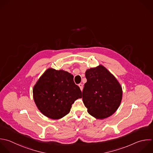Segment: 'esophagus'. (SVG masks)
Instances as JSON below:
<instances>
[{
  "mask_svg": "<svg viewBox=\"0 0 153 153\" xmlns=\"http://www.w3.org/2000/svg\"><path fill=\"white\" fill-rule=\"evenodd\" d=\"M78 85H79V88H80L81 90L82 91V89H83V84H81V83H80V84H78Z\"/></svg>",
  "mask_w": 153,
  "mask_h": 153,
  "instance_id": "1",
  "label": "esophagus"
}]
</instances>
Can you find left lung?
I'll return each instance as SVG.
<instances>
[{
  "label": "left lung",
  "mask_w": 153,
  "mask_h": 153,
  "mask_svg": "<svg viewBox=\"0 0 153 153\" xmlns=\"http://www.w3.org/2000/svg\"><path fill=\"white\" fill-rule=\"evenodd\" d=\"M85 78L82 96L87 112L97 119L112 115L122 99V88L118 81L102 65L87 70Z\"/></svg>",
  "instance_id": "obj_1"
}]
</instances>
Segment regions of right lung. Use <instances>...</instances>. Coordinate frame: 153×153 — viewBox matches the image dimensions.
I'll return each instance as SVG.
<instances>
[{"mask_svg": "<svg viewBox=\"0 0 153 153\" xmlns=\"http://www.w3.org/2000/svg\"><path fill=\"white\" fill-rule=\"evenodd\" d=\"M33 99L39 110L52 119L69 113L75 100L81 97V91L74 76L63 70L47 69L33 88Z\"/></svg>", "mask_w": 153, "mask_h": 153, "instance_id": "1", "label": "right lung"}]
</instances>
